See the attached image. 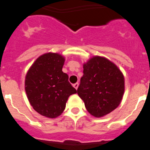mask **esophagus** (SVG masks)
<instances>
[{
  "instance_id": "esophagus-1",
  "label": "esophagus",
  "mask_w": 150,
  "mask_h": 150,
  "mask_svg": "<svg viewBox=\"0 0 150 150\" xmlns=\"http://www.w3.org/2000/svg\"><path fill=\"white\" fill-rule=\"evenodd\" d=\"M78 86H79V83H74V88H76V89H77Z\"/></svg>"
}]
</instances>
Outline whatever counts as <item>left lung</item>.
<instances>
[{
	"label": "left lung",
	"instance_id": "8db88e82",
	"mask_svg": "<svg viewBox=\"0 0 150 150\" xmlns=\"http://www.w3.org/2000/svg\"><path fill=\"white\" fill-rule=\"evenodd\" d=\"M125 79L117 66L104 57L94 56L83 64L77 94L95 117L114 110L122 99Z\"/></svg>",
	"mask_w": 150,
	"mask_h": 150
}]
</instances>
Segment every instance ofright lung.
Masks as SVG:
<instances>
[{"label":"right lung","mask_w":150,"mask_h":150,"mask_svg":"<svg viewBox=\"0 0 150 150\" xmlns=\"http://www.w3.org/2000/svg\"><path fill=\"white\" fill-rule=\"evenodd\" d=\"M64 58L58 53L43 54L28 71L25 86L30 105L46 117L56 118L62 113L69 96L76 90L62 71Z\"/></svg>","instance_id":"add662e5"}]
</instances>
